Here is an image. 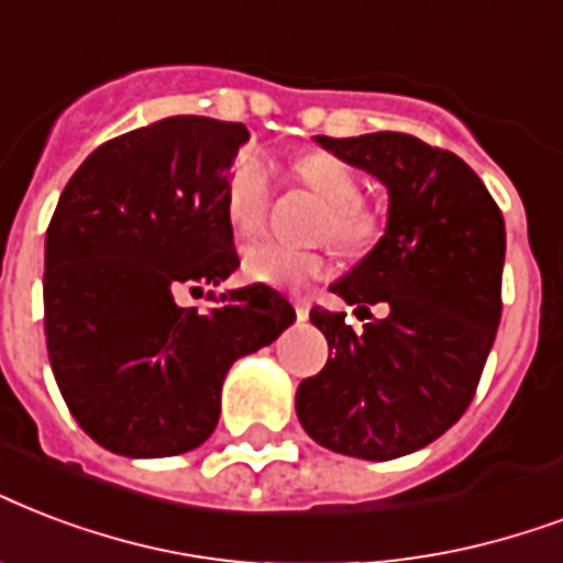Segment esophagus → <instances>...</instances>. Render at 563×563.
<instances>
[{"label": "esophagus", "mask_w": 563, "mask_h": 563, "mask_svg": "<svg viewBox=\"0 0 563 563\" xmlns=\"http://www.w3.org/2000/svg\"><path fill=\"white\" fill-rule=\"evenodd\" d=\"M291 303H295V312H298V321H307V316H310V300L300 298V295H295V298H291Z\"/></svg>", "instance_id": "1"}]
</instances>
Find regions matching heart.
Returning <instances> with one entry per match:
<instances>
[{"label": "heart", "instance_id": "1", "mask_svg": "<svg viewBox=\"0 0 563 563\" xmlns=\"http://www.w3.org/2000/svg\"><path fill=\"white\" fill-rule=\"evenodd\" d=\"M295 174L300 183L328 206L324 233L342 251L360 253L372 247L380 235V218L375 209L360 203V177L354 167L345 165L333 153H310L298 158ZM272 191V170L260 153H239L224 183V214L227 224L239 235H253L265 221ZM242 272L247 280L277 286V289H298L328 272V260L319 251H298L280 242H256L244 247Z\"/></svg>", "mask_w": 563, "mask_h": 563}]
</instances>
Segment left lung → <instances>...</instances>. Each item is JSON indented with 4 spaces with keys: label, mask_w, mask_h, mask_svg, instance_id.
Instances as JSON below:
<instances>
[{
    "label": "left lung",
    "mask_w": 563,
    "mask_h": 563,
    "mask_svg": "<svg viewBox=\"0 0 563 563\" xmlns=\"http://www.w3.org/2000/svg\"><path fill=\"white\" fill-rule=\"evenodd\" d=\"M316 144L386 186L384 235L330 286L357 310L380 302L385 319L354 333L345 312H310L330 357L300 380L295 410L330 452L393 461L443 437L475 396L501 316L505 221L463 158L413 135Z\"/></svg>",
    "instance_id": "left-lung-1"
}]
</instances>
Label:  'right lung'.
<instances>
[{"mask_svg":"<svg viewBox=\"0 0 563 563\" xmlns=\"http://www.w3.org/2000/svg\"><path fill=\"white\" fill-rule=\"evenodd\" d=\"M244 123L177 114L106 141L64 186L43 251V328L53 375L81 431L126 457L197 449L221 416L235 360L295 321L253 283L209 310L177 291L239 268L224 183Z\"/></svg>","mask_w":563,"mask_h":563,"instance_id":"1","label":"right lung"}]
</instances>
